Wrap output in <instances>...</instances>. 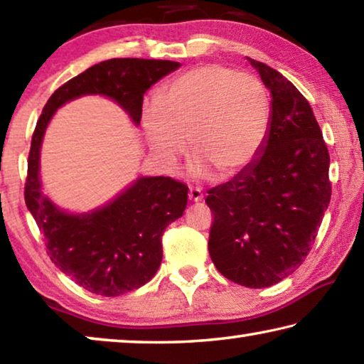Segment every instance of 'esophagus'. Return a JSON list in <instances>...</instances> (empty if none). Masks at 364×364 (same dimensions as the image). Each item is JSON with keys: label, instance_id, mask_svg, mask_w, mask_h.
Masks as SVG:
<instances>
[{"label": "esophagus", "instance_id": "esophagus-1", "mask_svg": "<svg viewBox=\"0 0 364 364\" xmlns=\"http://www.w3.org/2000/svg\"><path fill=\"white\" fill-rule=\"evenodd\" d=\"M188 196H189V200H193V202H200L202 199H204V194H202V189H200V188H194V186L189 188Z\"/></svg>", "mask_w": 364, "mask_h": 364}]
</instances>
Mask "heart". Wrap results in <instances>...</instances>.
Returning a JSON list of instances; mask_svg holds the SVG:
<instances>
[{"label": "heart", "instance_id": "b5f03b06", "mask_svg": "<svg viewBox=\"0 0 364 364\" xmlns=\"http://www.w3.org/2000/svg\"><path fill=\"white\" fill-rule=\"evenodd\" d=\"M269 123L271 101L262 80L218 64L178 75L144 112L147 141L165 167H173L191 138L197 168L220 176H234L255 162Z\"/></svg>", "mask_w": 364, "mask_h": 364}]
</instances>
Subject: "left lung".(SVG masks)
Masks as SVG:
<instances>
[{
	"instance_id": "8db88e82",
	"label": "left lung",
	"mask_w": 364,
	"mask_h": 364,
	"mask_svg": "<svg viewBox=\"0 0 364 364\" xmlns=\"http://www.w3.org/2000/svg\"><path fill=\"white\" fill-rule=\"evenodd\" d=\"M271 93L260 156L207 191L213 221L208 252L236 284L269 287L292 274L315 244L331 200L329 152L304 95L269 65L249 59Z\"/></svg>"
}]
</instances>
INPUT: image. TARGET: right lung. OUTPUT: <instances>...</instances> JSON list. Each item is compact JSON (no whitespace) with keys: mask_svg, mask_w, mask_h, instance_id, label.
I'll list each match as a JSON object with an SVG mask.
<instances>
[{"mask_svg":"<svg viewBox=\"0 0 364 364\" xmlns=\"http://www.w3.org/2000/svg\"><path fill=\"white\" fill-rule=\"evenodd\" d=\"M178 67L180 63L157 59L104 60L60 85L36 122L28 152L26 204L51 262L93 294L117 297L154 278L162 262L164 231L186 208L188 186L170 176L139 178L114 202L93 213L60 212L41 191L43 134L56 109L82 95L112 97L139 123L146 90Z\"/></svg>","mask_w":364,"mask_h":364,"instance_id":"obj_1","label":"right lung"}]
</instances>
